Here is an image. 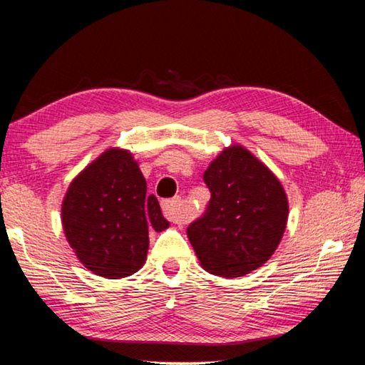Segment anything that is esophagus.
I'll list each match as a JSON object with an SVG mask.
<instances>
[{
	"instance_id": "1",
	"label": "esophagus",
	"mask_w": 365,
	"mask_h": 365,
	"mask_svg": "<svg viewBox=\"0 0 365 365\" xmlns=\"http://www.w3.org/2000/svg\"><path fill=\"white\" fill-rule=\"evenodd\" d=\"M180 207H182L180 197H174V199H169V201H164V202H163V213H164V217H166L169 221H173V223L182 225L185 220H183Z\"/></svg>"
}]
</instances>
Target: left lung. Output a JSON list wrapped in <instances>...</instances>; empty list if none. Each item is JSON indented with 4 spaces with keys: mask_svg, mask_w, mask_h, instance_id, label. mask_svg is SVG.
<instances>
[{
    "mask_svg": "<svg viewBox=\"0 0 365 365\" xmlns=\"http://www.w3.org/2000/svg\"><path fill=\"white\" fill-rule=\"evenodd\" d=\"M205 212L187 234L201 266L225 278L244 277L274 255L288 220L278 178L240 145L226 148L204 173Z\"/></svg>",
    "mask_w": 365,
    "mask_h": 365,
    "instance_id": "obj_1",
    "label": "left lung"
}]
</instances>
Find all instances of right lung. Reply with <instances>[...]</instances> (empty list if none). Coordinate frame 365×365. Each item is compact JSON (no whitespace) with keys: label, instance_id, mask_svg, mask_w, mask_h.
<instances>
[{"label":"right lung","instance_id":"right-lung-1","mask_svg":"<svg viewBox=\"0 0 365 365\" xmlns=\"http://www.w3.org/2000/svg\"><path fill=\"white\" fill-rule=\"evenodd\" d=\"M64 234L77 258L93 274L123 278L144 266L148 227L163 231L158 199L126 150L109 148L69 185L63 199Z\"/></svg>","mask_w":365,"mask_h":365}]
</instances>
